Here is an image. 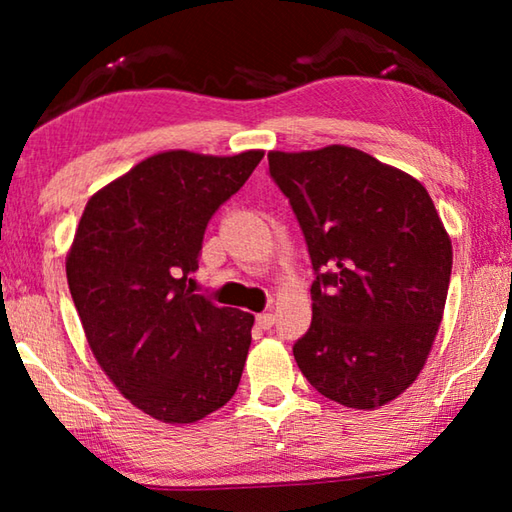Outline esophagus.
I'll use <instances>...</instances> for the list:
<instances>
[{"instance_id": "obj_1", "label": "esophagus", "mask_w": 512, "mask_h": 512, "mask_svg": "<svg viewBox=\"0 0 512 512\" xmlns=\"http://www.w3.org/2000/svg\"><path fill=\"white\" fill-rule=\"evenodd\" d=\"M275 323V316L271 314V311H264V314H257V325L262 329H271Z\"/></svg>"}]
</instances>
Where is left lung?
<instances>
[{
  "label": "left lung",
  "mask_w": 512,
  "mask_h": 512,
  "mask_svg": "<svg viewBox=\"0 0 512 512\" xmlns=\"http://www.w3.org/2000/svg\"><path fill=\"white\" fill-rule=\"evenodd\" d=\"M268 171L316 271L298 368L350 409L388 404L418 379L443 320L452 239L436 205L409 173L343 144L271 151Z\"/></svg>",
  "instance_id": "left-lung-1"
}]
</instances>
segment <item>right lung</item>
<instances>
[{"label":"right lung","instance_id":"add662e5","mask_svg":"<svg viewBox=\"0 0 512 512\" xmlns=\"http://www.w3.org/2000/svg\"><path fill=\"white\" fill-rule=\"evenodd\" d=\"M264 151H164L101 187L65 259L94 359L151 418L189 424L235 395L255 316L187 289L212 214Z\"/></svg>","mask_w":512,"mask_h":512}]
</instances>
